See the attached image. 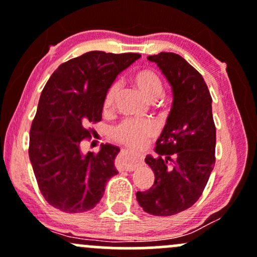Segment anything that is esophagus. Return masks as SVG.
<instances>
[{
  "label": "esophagus",
  "instance_id": "obj_1",
  "mask_svg": "<svg viewBox=\"0 0 257 257\" xmlns=\"http://www.w3.org/2000/svg\"><path fill=\"white\" fill-rule=\"evenodd\" d=\"M140 158L129 155L128 152H122L120 156V168L125 172H133L140 164Z\"/></svg>",
  "mask_w": 257,
  "mask_h": 257
}]
</instances>
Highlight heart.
Returning a JSON list of instances; mask_svg holds the SVG:
<instances>
[{
	"label": "heart",
	"instance_id": "heart-1",
	"mask_svg": "<svg viewBox=\"0 0 257 257\" xmlns=\"http://www.w3.org/2000/svg\"><path fill=\"white\" fill-rule=\"evenodd\" d=\"M133 83L138 88L149 101H157L163 95V82L158 73L151 69H144L137 72L133 77ZM119 87L117 83L110 85L106 90L104 100H102V111L110 112L114 106ZM155 134V126L150 122H140V120L126 119L122 122L113 131V138L118 143L133 149H139L147 143L150 138Z\"/></svg>",
	"mask_w": 257,
	"mask_h": 257
}]
</instances>
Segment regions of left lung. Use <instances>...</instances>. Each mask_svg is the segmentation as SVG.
Wrapping results in <instances>:
<instances>
[{"mask_svg": "<svg viewBox=\"0 0 257 257\" xmlns=\"http://www.w3.org/2000/svg\"><path fill=\"white\" fill-rule=\"evenodd\" d=\"M159 66L173 89V106L156 143L157 157L145 162L155 173L137 199L146 213L170 216L191 208L204 191L215 166L216 128L204 78L184 58L162 52L147 57Z\"/></svg>", "mask_w": 257, "mask_h": 257, "instance_id": "1", "label": "left lung"}]
</instances>
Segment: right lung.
<instances>
[{
	"label": "right lung",
	"instance_id": "1",
	"mask_svg": "<svg viewBox=\"0 0 257 257\" xmlns=\"http://www.w3.org/2000/svg\"><path fill=\"white\" fill-rule=\"evenodd\" d=\"M137 53H84L63 63L44 85L31 124L29 156L38 188L52 206L75 214L101 199L116 175L119 149L106 144L82 155V140L101 120L102 100L117 76L140 58Z\"/></svg>",
	"mask_w": 257,
	"mask_h": 257
}]
</instances>
